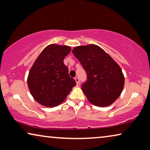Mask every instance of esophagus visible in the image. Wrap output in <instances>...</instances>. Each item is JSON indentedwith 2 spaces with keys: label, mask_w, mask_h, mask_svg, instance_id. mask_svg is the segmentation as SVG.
Returning a JSON list of instances; mask_svg holds the SVG:
<instances>
[{
  "label": "esophagus",
  "mask_w": 150,
  "mask_h": 150,
  "mask_svg": "<svg viewBox=\"0 0 150 150\" xmlns=\"http://www.w3.org/2000/svg\"><path fill=\"white\" fill-rule=\"evenodd\" d=\"M74 80H75V81H76V84L78 85L79 84V83H80V80H79V78L78 77H75L74 78Z\"/></svg>",
  "instance_id": "1"
}]
</instances>
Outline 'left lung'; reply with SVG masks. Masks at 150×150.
<instances>
[{
  "label": "left lung",
  "mask_w": 150,
  "mask_h": 150,
  "mask_svg": "<svg viewBox=\"0 0 150 150\" xmlns=\"http://www.w3.org/2000/svg\"><path fill=\"white\" fill-rule=\"evenodd\" d=\"M72 53L86 70L87 80L82 90L89 102L102 107L112 104L121 95L125 83L119 64L94 44L77 46Z\"/></svg>",
  "instance_id": "1"
}]
</instances>
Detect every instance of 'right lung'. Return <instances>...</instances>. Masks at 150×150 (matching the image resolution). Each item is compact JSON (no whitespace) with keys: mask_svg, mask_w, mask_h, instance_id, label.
Segmentation results:
<instances>
[{"mask_svg":"<svg viewBox=\"0 0 150 150\" xmlns=\"http://www.w3.org/2000/svg\"><path fill=\"white\" fill-rule=\"evenodd\" d=\"M70 51V46L49 45L32 66L27 84L31 95L41 105L54 107L60 105L76 84L64 64V57Z\"/></svg>","mask_w":150,"mask_h":150,"instance_id":"add662e5","label":"right lung"}]
</instances>
